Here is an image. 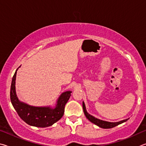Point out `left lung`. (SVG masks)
<instances>
[{
	"instance_id": "obj_1",
	"label": "left lung",
	"mask_w": 146,
	"mask_h": 146,
	"mask_svg": "<svg viewBox=\"0 0 146 146\" xmlns=\"http://www.w3.org/2000/svg\"><path fill=\"white\" fill-rule=\"evenodd\" d=\"M83 111L84 113H85V116L86 118H87L89 121H90L91 122H92L94 124L97 125L99 127H101V128H104V129H109V128H112V127H115L116 126H118L119 124H121L123 122L127 121L129 119L123 120V121H119V122H108V121H102V120H100L99 119H97L96 117H94V116L91 115L89 114L87 111L86 110V107H85V104L84 103V102H83Z\"/></svg>"
}]
</instances>
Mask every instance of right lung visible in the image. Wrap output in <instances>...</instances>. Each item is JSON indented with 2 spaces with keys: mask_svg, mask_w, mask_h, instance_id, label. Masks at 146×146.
I'll list each match as a JSON object with an SVG mask.
<instances>
[{
  "mask_svg": "<svg viewBox=\"0 0 146 146\" xmlns=\"http://www.w3.org/2000/svg\"><path fill=\"white\" fill-rule=\"evenodd\" d=\"M17 69L12 79L10 90V99L13 106L18 115L30 126L46 127L52 126L58 121L64 114L65 106L71 96V91H66L59 97L55 107L33 106L19 101L15 90Z\"/></svg>",
  "mask_w": 146,
  "mask_h": 146,
  "instance_id": "1",
  "label": "right lung"
}]
</instances>
